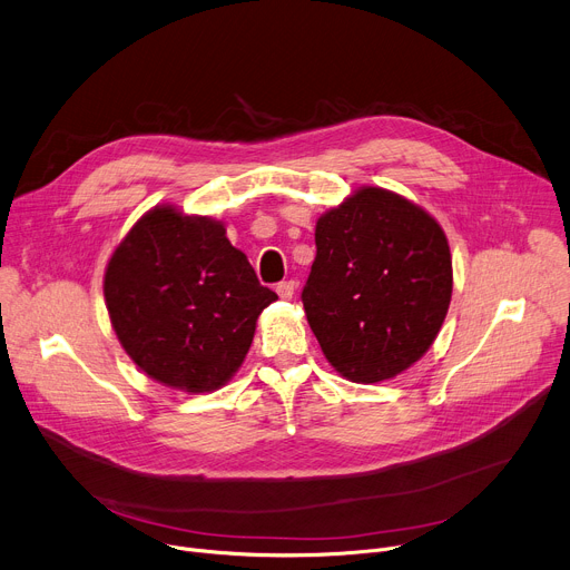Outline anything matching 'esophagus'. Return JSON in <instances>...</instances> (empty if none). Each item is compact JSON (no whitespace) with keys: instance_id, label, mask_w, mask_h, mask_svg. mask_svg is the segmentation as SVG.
Returning a JSON list of instances; mask_svg holds the SVG:
<instances>
[{"instance_id":"1","label":"esophagus","mask_w":570,"mask_h":570,"mask_svg":"<svg viewBox=\"0 0 570 570\" xmlns=\"http://www.w3.org/2000/svg\"><path fill=\"white\" fill-rule=\"evenodd\" d=\"M295 288H297L295 282H279L275 291H277V295H279L282 299H291V297L295 295Z\"/></svg>"}]
</instances>
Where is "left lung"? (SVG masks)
Here are the masks:
<instances>
[{
  "instance_id": "left-lung-1",
  "label": "left lung",
  "mask_w": 570,
  "mask_h": 570,
  "mask_svg": "<svg viewBox=\"0 0 570 570\" xmlns=\"http://www.w3.org/2000/svg\"><path fill=\"white\" fill-rule=\"evenodd\" d=\"M450 297V245L419 204L364 186L318 218L302 304L323 354L345 380L373 384L416 364Z\"/></svg>"
}]
</instances>
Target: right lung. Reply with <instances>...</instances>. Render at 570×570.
<instances>
[{"mask_svg": "<svg viewBox=\"0 0 570 570\" xmlns=\"http://www.w3.org/2000/svg\"><path fill=\"white\" fill-rule=\"evenodd\" d=\"M105 297L120 345L147 377L209 393L240 368L277 293L258 284L223 223L164 204L116 247Z\"/></svg>", "mask_w": 570, "mask_h": 570, "instance_id": "obj_1", "label": "right lung"}]
</instances>
